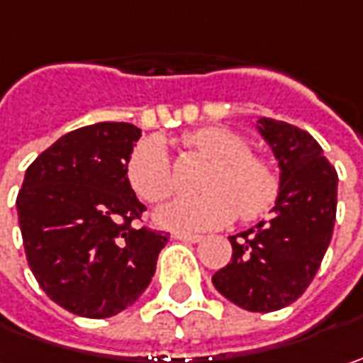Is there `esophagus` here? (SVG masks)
Returning <instances> with one entry per match:
<instances>
[{"mask_svg":"<svg viewBox=\"0 0 363 363\" xmlns=\"http://www.w3.org/2000/svg\"><path fill=\"white\" fill-rule=\"evenodd\" d=\"M174 238L181 242H189V244H197L203 240V235H197V233H174Z\"/></svg>","mask_w":363,"mask_h":363,"instance_id":"1","label":"esophagus"}]
</instances>
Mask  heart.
<instances>
[{"label":"heart","mask_w":363,"mask_h":363,"mask_svg":"<svg viewBox=\"0 0 363 363\" xmlns=\"http://www.w3.org/2000/svg\"><path fill=\"white\" fill-rule=\"evenodd\" d=\"M186 152L211 162L201 189L205 193L179 197L156 213V219L179 231H205L225 225L238 213L252 221L270 211L280 195L276 166L250 152L247 140L228 128H203L181 138ZM128 181L148 203H158L174 191V172L164 144L144 140L128 160Z\"/></svg>","instance_id":"1"}]
</instances>
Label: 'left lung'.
<instances>
[{"label":"left lung","instance_id":"8db88e82","mask_svg":"<svg viewBox=\"0 0 363 363\" xmlns=\"http://www.w3.org/2000/svg\"><path fill=\"white\" fill-rule=\"evenodd\" d=\"M256 128L280 166V195L268 221L229 235L231 262L211 280L233 305L272 313L307 291L321 266L335 225L337 172L305 130L270 118Z\"/></svg>","mask_w":363,"mask_h":363}]
</instances>
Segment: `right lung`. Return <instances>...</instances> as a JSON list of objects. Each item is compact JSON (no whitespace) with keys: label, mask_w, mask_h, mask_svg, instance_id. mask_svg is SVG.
Here are the masks:
<instances>
[{"label":"right lung","mask_w":363,"mask_h":363,"mask_svg":"<svg viewBox=\"0 0 363 363\" xmlns=\"http://www.w3.org/2000/svg\"><path fill=\"white\" fill-rule=\"evenodd\" d=\"M142 130L101 121L58 138L28 166L16 199L26 260L72 315L105 319L148 289L168 235L138 228L146 207L128 181Z\"/></svg>","instance_id":"right-lung-1"}]
</instances>
